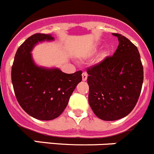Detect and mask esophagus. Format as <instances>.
<instances>
[{
    "label": "esophagus",
    "mask_w": 154,
    "mask_h": 154,
    "mask_svg": "<svg viewBox=\"0 0 154 154\" xmlns=\"http://www.w3.org/2000/svg\"><path fill=\"white\" fill-rule=\"evenodd\" d=\"M82 75V80H83V81H86L87 78H88V74H87L86 72H83Z\"/></svg>",
    "instance_id": "obj_1"
}]
</instances>
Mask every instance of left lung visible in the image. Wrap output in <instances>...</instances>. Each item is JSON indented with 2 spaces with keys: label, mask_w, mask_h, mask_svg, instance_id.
<instances>
[{
  "label": "left lung",
  "mask_w": 154,
  "mask_h": 154,
  "mask_svg": "<svg viewBox=\"0 0 154 154\" xmlns=\"http://www.w3.org/2000/svg\"><path fill=\"white\" fill-rule=\"evenodd\" d=\"M112 34L119 41L114 55L87 69L88 103L94 115L104 121L121 119L131 112L143 81L137 46L121 34Z\"/></svg>",
  "instance_id": "left-lung-1"
}]
</instances>
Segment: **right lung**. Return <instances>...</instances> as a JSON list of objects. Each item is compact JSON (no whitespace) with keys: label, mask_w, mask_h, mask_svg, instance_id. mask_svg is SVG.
Wrapping results in <instances>:
<instances>
[{"label":"right lung","mask_w":154,"mask_h":154,"mask_svg":"<svg viewBox=\"0 0 154 154\" xmlns=\"http://www.w3.org/2000/svg\"><path fill=\"white\" fill-rule=\"evenodd\" d=\"M50 34L36 33L18 48L11 69V80L17 100L31 117L42 121L53 120L66 108L76 85L82 81V71L66 74L57 68L38 66L31 51L39 42L50 41Z\"/></svg>","instance_id":"1"}]
</instances>
